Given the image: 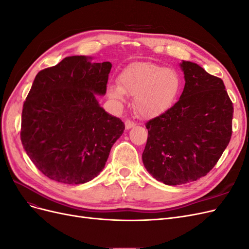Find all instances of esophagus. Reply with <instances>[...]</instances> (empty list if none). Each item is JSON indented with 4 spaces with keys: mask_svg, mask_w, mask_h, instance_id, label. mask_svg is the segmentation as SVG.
Segmentation results:
<instances>
[{
    "mask_svg": "<svg viewBox=\"0 0 249 249\" xmlns=\"http://www.w3.org/2000/svg\"><path fill=\"white\" fill-rule=\"evenodd\" d=\"M136 125V123L135 122H132L131 119H127L125 120V129H131V127Z\"/></svg>",
    "mask_w": 249,
    "mask_h": 249,
    "instance_id": "esophagus-1",
    "label": "esophagus"
}]
</instances>
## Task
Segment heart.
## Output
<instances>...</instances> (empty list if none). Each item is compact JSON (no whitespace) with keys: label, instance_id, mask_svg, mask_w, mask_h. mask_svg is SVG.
Returning a JSON list of instances; mask_svg holds the SVG:
<instances>
[{"label":"heart","instance_id":"b5f03b06","mask_svg":"<svg viewBox=\"0 0 249 249\" xmlns=\"http://www.w3.org/2000/svg\"><path fill=\"white\" fill-rule=\"evenodd\" d=\"M119 85H110L111 99L123 102L125 94L136 96L135 105L142 115L155 116L166 111L175 102L179 88L178 74L152 62H134L118 77Z\"/></svg>","mask_w":249,"mask_h":249}]
</instances>
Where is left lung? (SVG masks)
I'll use <instances>...</instances> for the list:
<instances>
[{
  "mask_svg": "<svg viewBox=\"0 0 249 249\" xmlns=\"http://www.w3.org/2000/svg\"><path fill=\"white\" fill-rule=\"evenodd\" d=\"M185 87L179 100L148 120L142 161L157 180L183 185L207 176L229 145L232 103L223 81L196 63H180Z\"/></svg>",
  "mask_w": 249,
  "mask_h": 249,
  "instance_id": "left-lung-1",
  "label": "left lung"
}]
</instances>
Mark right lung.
<instances>
[{
	"label": "right lung",
	"mask_w": 249,
	"mask_h": 249,
	"mask_svg": "<svg viewBox=\"0 0 249 249\" xmlns=\"http://www.w3.org/2000/svg\"><path fill=\"white\" fill-rule=\"evenodd\" d=\"M110 62L85 56L64 58L36 74L21 113L20 140L40 172L56 182L79 185L105 167L124 124L100 107Z\"/></svg>",
	"instance_id": "1"
}]
</instances>
